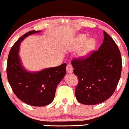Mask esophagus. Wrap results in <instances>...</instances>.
<instances>
[{
  "mask_svg": "<svg viewBox=\"0 0 129 129\" xmlns=\"http://www.w3.org/2000/svg\"><path fill=\"white\" fill-rule=\"evenodd\" d=\"M66 69H67V72L68 73H72L73 72V66H71V64H70V63H68V65H67V67H66Z\"/></svg>",
  "mask_w": 129,
  "mask_h": 129,
  "instance_id": "34e87169",
  "label": "esophagus"
}]
</instances>
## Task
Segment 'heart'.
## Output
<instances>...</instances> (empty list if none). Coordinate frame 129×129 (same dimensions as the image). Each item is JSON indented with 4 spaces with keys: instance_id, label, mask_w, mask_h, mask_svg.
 Returning <instances> with one entry per match:
<instances>
[{
    "instance_id": "heart-1",
    "label": "heart",
    "mask_w": 129,
    "mask_h": 129,
    "mask_svg": "<svg viewBox=\"0 0 129 129\" xmlns=\"http://www.w3.org/2000/svg\"><path fill=\"white\" fill-rule=\"evenodd\" d=\"M86 40V36L84 35H81L79 36H78L76 39V41H75V47H79L83 44ZM95 43L94 41L92 39L86 41L84 45L83 46L82 50H81V54L85 55L86 54L90 52L94 47Z\"/></svg>"
}]
</instances>
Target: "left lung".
I'll use <instances>...</instances> for the list:
<instances>
[{
	"label": "left lung",
	"mask_w": 129,
	"mask_h": 129,
	"mask_svg": "<svg viewBox=\"0 0 129 129\" xmlns=\"http://www.w3.org/2000/svg\"><path fill=\"white\" fill-rule=\"evenodd\" d=\"M104 35L103 43L98 50L71 61L78 79L75 94L83 104L95 105L106 100L112 96L121 77L119 49L106 31Z\"/></svg>",
	"instance_id": "8db88e82"
}]
</instances>
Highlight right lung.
Here are the masks:
<instances>
[{"label": "right lung", "instance_id": "1", "mask_svg": "<svg viewBox=\"0 0 129 129\" xmlns=\"http://www.w3.org/2000/svg\"><path fill=\"white\" fill-rule=\"evenodd\" d=\"M39 31H29L16 41L10 49L6 66L8 81L14 93L32 106H44L51 103L57 85L66 74V63L38 73H29L22 68L18 56L20 43L28 35Z\"/></svg>", "mask_w": 129, "mask_h": 129}]
</instances>
